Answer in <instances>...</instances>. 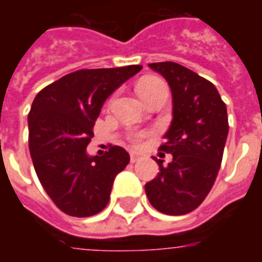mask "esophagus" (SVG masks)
<instances>
[{
	"mask_svg": "<svg viewBox=\"0 0 262 262\" xmlns=\"http://www.w3.org/2000/svg\"><path fill=\"white\" fill-rule=\"evenodd\" d=\"M137 159H139V154L130 153V161H132V163H135V161H137Z\"/></svg>",
	"mask_w": 262,
	"mask_h": 262,
	"instance_id": "esophagus-1",
	"label": "esophagus"
}]
</instances>
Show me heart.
I'll return each instance as SVG.
<instances>
[{"instance_id": "heart-1", "label": "heart", "mask_w": 262, "mask_h": 262, "mask_svg": "<svg viewBox=\"0 0 262 262\" xmlns=\"http://www.w3.org/2000/svg\"><path fill=\"white\" fill-rule=\"evenodd\" d=\"M164 82L159 78H156V77H144L142 80L137 82L136 85V91L139 94V97L143 98L144 95H147L150 92L156 91V90H159V88H164ZM112 101V99H111ZM146 137L144 133H140V132H137V133H132L130 135V140L133 143H140Z\"/></svg>"}]
</instances>
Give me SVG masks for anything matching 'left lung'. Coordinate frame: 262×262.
I'll use <instances>...</instances> for the list:
<instances>
[{
    "mask_svg": "<svg viewBox=\"0 0 262 262\" xmlns=\"http://www.w3.org/2000/svg\"><path fill=\"white\" fill-rule=\"evenodd\" d=\"M148 67L164 77L172 94V120L160 147L172 160L163 165L154 159L160 172L144 189L161 213L187 214L203 202L217 177L229 135L227 109L216 86L192 70L172 61Z\"/></svg>",
    "mask_w": 262,
    "mask_h": 262,
    "instance_id": "1",
    "label": "left lung"
}]
</instances>
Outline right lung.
<instances>
[{
    "label": "right lung",
    "instance_id": "right-lung-1",
    "mask_svg": "<svg viewBox=\"0 0 262 262\" xmlns=\"http://www.w3.org/2000/svg\"><path fill=\"white\" fill-rule=\"evenodd\" d=\"M142 66L78 70L39 92L28 115L29 151L39 181L64 213L88 217L108 205L115 177L129 164L123 147L88 156L92 129L106 98Z\"/></svg>",
    "mask_w": 262,
    "mask_h": 262
}]
</instances>
